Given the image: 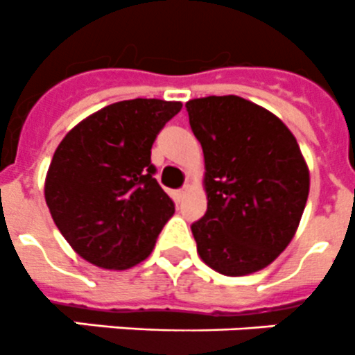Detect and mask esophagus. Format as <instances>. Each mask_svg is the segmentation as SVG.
Returning <instances> with one entry per match:
<instances>
[{"mask_svg":"<svg viewBox=\"0 0 355 355\" xmlns=\"http://www.w3.org/2000/svg\"><path fill=\"white\" fill-rule=\"evenodd\" d=\"M187 193H188V187H184L178 191V197H180V199H184V197H187Z\"/></svg>","mask_w":355,"mask_h":355,"instance_id":"1","label":"esophagus"}]
</instances>
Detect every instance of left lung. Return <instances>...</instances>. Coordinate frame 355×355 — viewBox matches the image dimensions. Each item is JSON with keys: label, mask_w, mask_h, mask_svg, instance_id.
<instances>
[{"label": "left lung", "mask_w": 355, "mask_h": 355, "mask_svg": "<svg viewBox=\"0 0 355 355\" xmlns=\"http://www.w3.org/2000/svg\"><path fill=\"white\" fill-rule=\"evenodd\" d=\"M204 153L207 211L191 225L211 269L245 276L268 268L295 236L310 171L278 116L236 95L187 102Z\"/></svg>", "instance_id": "obj_1"}]
</instances>
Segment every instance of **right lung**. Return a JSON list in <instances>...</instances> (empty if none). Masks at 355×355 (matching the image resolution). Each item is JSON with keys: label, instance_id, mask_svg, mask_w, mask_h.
Masks as SVG:
<instances>
[{"label": "right lung", "instance_id": "obj_1", "mask_svg": "<svg viewBox=\"0 0 355 355\" xmlns=\"http://www.w3.org/2000/svg\"><path fill=\"white\" fill-rule=\"evenodd\" d=\"M183 103H112L64 135L45 175L51 216L77 255L102 269H130L151 255L174 202L153 178L151 146Z\"/></svg>", "mask_w": 355, "mask_h": 355}]
</instances>
